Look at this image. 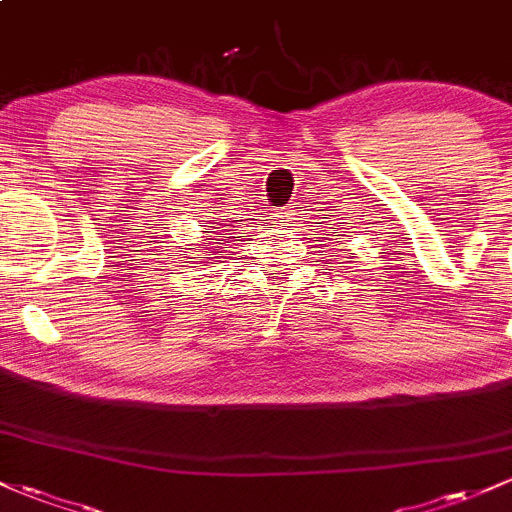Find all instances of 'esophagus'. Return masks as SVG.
<instances>
[{"label": "esophagus", "mask_w": 512, "mask_h": 512, "mask_svg": "<svg viewBox=\"0 0 512 512\" xmlns=\"http://www.w3.org/2000/svg\"><path fill=\"white\" fill-rule=\"evenodd\" d=\"M295 207H283V210H278L276 217L280 219V222H290V219H295Z\"/></svg>", "instance_id": "esophagus-1"}]
</instances>
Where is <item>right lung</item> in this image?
Here are the masks:
<instances>
[{
  "instance_id": "right-lung-1",
  "label": "right lung",
  "mask_w": 512,
  "mask_h": 512,
  "mask_svg": "<svg viewBox=\"0 0 512 512\" xmlns=\"http://www.w3.org/2000/svg\"><path fill=\"white\" fill-rule=\"evenodd\" d=\"M224 227H229V224H224ZM217 229H222V227H217ZM227 239H229V236H224V239H214V244H219V241H227ZM234 239H236V236H234ZM227 244H229V241H227ZM214 251H217V254H222V251H219V246ZM207 256H212V251H207Z\"/></svg>"
}]
</instances>
